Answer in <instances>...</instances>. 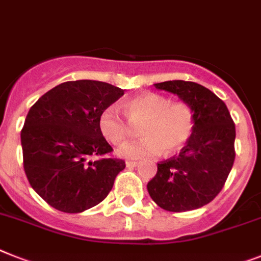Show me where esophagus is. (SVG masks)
<instances>
[{
    "instance_id": "34e87169",
    "label": "esophagus",
    "mask_w": 261,
    "mask_h": 261,
    "mask_svg": "<svg viewBox=\"0 0 261 261\" xmlns=\"http://www.w3.org/2000/svg\"><path fill=\"white\" fill-rule=\"evenodd\" d=\"M126 164V168H129V169H132V168H135V167H137V161H126L125 163Z\"/></svg>"
}]
</instances>
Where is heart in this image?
<instances>
[{
  "label": "heart",
  "mask_w": 261,
  "mask_h": 261,
  "mask_svg": "<svg viewBox=\"0 0 261 261\" xmlns=\"http://www.w3.org/2000/svg\"><path fill=\"white\" fill-rule=\"evenodd\" d=\"M122 117L116 108L108 107L98 116L101 135L112 144L124 143L130 135V125H139L143 139L126 143L117 154L126 160L176 153L182 149L195 132L196 117L192 107L184 101H172L159 93H143L124 104Z\"/></svg>",
  "instance_id": "heart-1"
}]
</instances>
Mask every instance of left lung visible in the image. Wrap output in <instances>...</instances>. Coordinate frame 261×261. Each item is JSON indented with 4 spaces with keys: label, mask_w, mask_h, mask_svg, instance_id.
<instances>
[{
    "label": "left lung",
    "mask_w": 261,
    "mask_h": 261,
    "mask_svg": "<svg viewBox=\"0 0 261 261\" xmlns=\"http://www.w3.org/2000/svg\"><path fill=\"white\" fill-rule=\"evenodd\" d=\"M154 87L177 94L191 105L196 125L181 152L157 164L148 192L169 212L197 210L220 193L233 167L234 122L224 101L200 84L173 80Z\"/></svg>",
    "instance_id": "1"
}]
</instances>
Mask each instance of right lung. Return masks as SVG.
<instances>
[{
  "label": "right lung",
  "mask_w": 261,
  "mask_h": 261,
  "mask_svg": "<svg viewBox=\"0 0 261 261\" xmlns=\"http://www.w3.org/2000/svg\"><path fill=\"white\" fill-rule=\"evenodd\" d=\"M122 94L102 81H66L30 108L21 130L23 169L50 206L79 213L111 192L125 161L109 157L113 148L101 135L98 116Z\"/></svg>",
  "instance_id": "1"
}]
</instances>
